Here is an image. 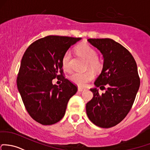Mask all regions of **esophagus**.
<instances>
[{
  "instance_id": "34e87169",
  "label": "esophagus",
  "mask_w": 150,
  "mask_h": 150,
  "mask_svg": "<svg viewBox=\"0 0 150 150\" xmlns=\"http://www.w3.org/2000/svg\"><path fill=\"white\" fill-rule=\"evenodd\" d=\"M85 89L84 88H78V91H80V92H82V91H84Z\"/></svg>"
}]
</instances>
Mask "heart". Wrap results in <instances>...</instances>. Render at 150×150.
Segmentation results:
<instances>
[{"label": "heart", "mask_w": 150, "mask_h": 150, "mask_svg": "<svg viewBox=\"0 0 150 150\" xmlns=\"http://www.w3.org/2000/svg\"><path fill=\"white\" fill-rule=\"evenodd\" d=\"M76 51L80 56L87 61L86 69L98 70L101 67V62L97 57V52L95 49L88 44H80L76 47ZM71 60L72 54L70 51H67L63 54L62 58V65L64 70L70 71L71 70ZM94 78V74L91 71L85 72H75L70 76V80L73 83L80 87H85L88 82Z\"/></svg>", "instance_id": "1"}]
</instances>
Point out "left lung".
<instances>
[{"label":"left lung","instance_id":"8db88e82","mask_svg":"<svg viewBox=\"0 0 150 150\" xmlns=\"http://www.w3.org/2000/svg\"><path fill=\"white\" fill-rule=\"evenodd\" d=\"M103 57L101 73L91 88L93 97L86 104V113L94 124L110 128L120 123L132 108L140 86L137 66L132 54L111 39H88ZM108 86L99 95L97 88ZM104 88L105 87H104Z\"/></svg>","mask_w":150,"mask_h":150}]
</instances>
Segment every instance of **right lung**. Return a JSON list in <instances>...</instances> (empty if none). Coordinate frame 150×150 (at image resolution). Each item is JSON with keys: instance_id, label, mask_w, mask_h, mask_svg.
Here are the masks:
<instances>
[{"instance_id": "obj_1", "label": "right lung", "mask_w": 150, "mask_h": 150, "mask_svg": "<svg viewBox=\"0 0 150 150\" xmlns=\"http://www.w3.org/2000/svg\"><path fill=\"white\" fill-rule=\"evenodd\" d=\"M81 38L47 36L33 42L22 57L17 87L26 111L42 125H52L62 119L67 103L78 88L63 76L62 58ZM57 78L59 86L52 84Z\"/></svg>"}]
</instances>
